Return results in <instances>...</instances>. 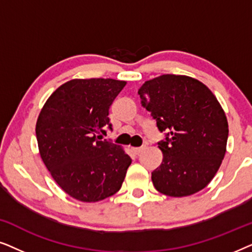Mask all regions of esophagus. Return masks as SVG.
<instances>
[{"label": "esophagus", "mask_w": 252, "mask_h": 252, "mask_svg": "<svg viewBox=\"0 0 252 252\" xmlns=\"http://www.w3.org/2000/svg\"><path fill=\"white\" fill-rule=\"evenodd\" d=\"M144 150V147H140V148H133V153L135 155H139L142 153V151Z\"/></svg>", "instance_id": "obj_1"}]
</instances>
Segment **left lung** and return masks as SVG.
Wrapping results in <instances>:
<instances>
[{
  "instance_id": "obj_1",
  "label": "left lung",
  "mask_w": 252,
  "mask_h": 252,
  "mask_svg": "<svg viewBox=\"0 0 252 252\" xmlns=\"http://www.w3.org/2000/svg\"><path fill=\"white\" fill-rule=\"evenodd\" d=\"M141 104L156 120L163 161L151 173L155 188L172 197L210 184L226 154L228 123L212 92L187 75L163 74L139 89Z\"/></svg>"
}]
</instances>
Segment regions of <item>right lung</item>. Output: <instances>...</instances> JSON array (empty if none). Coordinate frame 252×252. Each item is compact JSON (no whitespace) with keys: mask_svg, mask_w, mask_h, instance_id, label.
Wrapping results in <instances>:
<instances>
[{"mask_svg":"<svg viewBox=\"0 0 252 252\" xmlns=\"http://www.w3.org/2000/svg\"><path fill=\"white\" fill-rule=\"evenodd\" d=\"M126 81L73 79L58 87L41 110L35 133L51 177L78 201L98 202L122 187L132 159L102 140L112 129L109 109Z\"/></svg>","mask_w":252,"mask_h":252,"instance_id":"add662e5","label":"right lung"}]
</instances>
